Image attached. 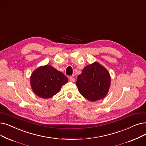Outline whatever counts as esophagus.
I'll list each match as a JSON object with an SVG mask.
<instances>
[{"label":"esophagus","mask_w":146,"mask_h":146,"mask_svg":"<svg viewBox=\"0 0 146 146\" xmlns=\"http://www.w3.org/2000/svg\"><path fill=\"white\" fill-rule=\"evenodd\" d=\"M69 80L70 81V82H74V80H75V79H74V78H73V77H70L69 78Z\"/></svg>","instance_id":"esophagus-1"}]
</instances>
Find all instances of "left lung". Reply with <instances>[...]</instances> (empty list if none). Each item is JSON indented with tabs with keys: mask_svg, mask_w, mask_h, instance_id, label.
I'll use <instances>...</instances> for the list:
<instances>
[{
	"mask_svg": "<svg viewBox=\"0 0 146 146\" xmlns=\"http://www.w3.org/2000/svg\"><path fill=\"white\" fill-rule=\"evenodd\" d=\"M110 84L109 71L97 61L85 67L76 81L80 94L90 101L104 98L109 92Z\"/></svg>",
	"mask_w": 146,
	"mask_h": 146,
	"instance_id": "8db88e82",
	"label": "left lung"
}]
</instances>
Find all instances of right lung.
I'll return each mask as SVG.
<instances>
[{
  "label": "right lung",
  "instance_id": "1",
  "mask_svg": "<svg viewBox=\"0 0 146 146\" xmlns=\"http://www.w3.org/2000/svg\"><path fill=\"white\" fill-rule=\"evenodd\" d=\"M67 82L68 79L64 74L50 65L37 68L30 76V85L33 92L45 99L51 98L59 92Z\"/></svg>",
  "mask_w": 146,
  "mask_h": 146
}]
</instances>
